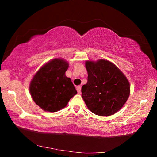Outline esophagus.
<instances>
[{"instance_id":"esophagus-1","label":"esophagus","mask_w":157,"mask_h":157,"mask_svg":"<svg viewBox=\"0 0 157 157\" xmlns=\"http://www.w3.org/2000/svg\"><path fill=\"white\" fill-rule=\"evenodd\" d=\"M76 89H77V91H78V94H79V93H80V91H81V86H78L76 87Z\"/></svg>"}]
</instances>
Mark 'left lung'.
Segmentation results:
<instances>
[{"mask_svg": "<svg viewBox=\"0 0 157 157\" xmlns=\"http://www.w3.org/2000/svg\"><path fill=\"white\" fill-rule=\"evenodd\" d=\"M87 83L82 97L89 109L98 116L113 115L123 107L130 94L129 81L116 65L105 59L87 61Z\"/></svg>", "mask_w": 157, "mask_h": 157, "instance_id": "8db88e82", "label": "left lung"}]
</instances>
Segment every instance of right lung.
Here are the masks:
<instances>
[{
  "mask_svg": "<svg viewBox=\"0 0 157 157\" xmlns=\"http://www.w3.org/2000/svg\"><path fill=\"white\" fill-rule=\"evenodd\" d=\"M67 62L54 59L37 71L30 85L31 96L42 109L55 112L64 108L77 91L71 78L66 76Z\"/></svg>",
  "mask_w": 157,
  "mask_h": 157,
  "instance_id": "right-lung-1",
  "label": "right lung"
}]
</instances>
